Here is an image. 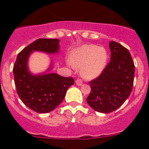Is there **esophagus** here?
<instances>
[{"label": "esophagus", "mask_w": 149, "mask_h": 149, "mask_svg": "<svg viewBox=\"0 0 149 149\" xmlns=\"http://www.w3.org/2000/svg\"><path fill=\"white\" fill-rule=\"evenodd\" d=\"M75 82L77 86H81V85H82L83 84V81L81 78H77L75 81Z\"/></svg>", "instance_id": "1"}]
</instances>
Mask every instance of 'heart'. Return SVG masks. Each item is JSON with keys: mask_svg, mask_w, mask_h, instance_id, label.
<instances>
[{"mask_svg": "<svg viewBox=\"0 0 149 149\" xmlns=\"http://www.w3.org/2000/svg\"><path fill=\"white\" fill-rule=\"evenodd\" d=\"M107 53L102 47L85 45L74 50L71 57L74 66L81 68V74L88 79L98 77L105 68Z\"/></svg>", "mask_w": 149, "mask_h": 149, "instance_id": "1", "label": "heart"}]
</instances>
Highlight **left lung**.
Masks as SVG:
<instances>
[{
	"label": "left lung",
	"instance_id": "obj_1",
	"mask_svg": "<svg viewBox=\"0 0 149 149\" xmlns=\"http://www.w3.org/2000/svg\"><path fill=\"white\" fill-rule=\"evenodd\" d=\"M110 62L98 77L89 81L90 94L86 101L99 113H111L120 107L131 94L135 66L128 50L112 41Z\"/></svg>",
	"mask_w": 149,
	"mask_h": 149
}]
</instances>
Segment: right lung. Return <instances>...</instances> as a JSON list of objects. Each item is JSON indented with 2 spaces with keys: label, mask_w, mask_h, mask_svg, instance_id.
<instances>
[{
  "label": "right lung",
  "mask_w": 149,
  "mask_h": 149,
  "mask_svg": "<svg viewBox=\"0 0 149 149\" xmlns=\"http://www.w3.org/2000/svg\"><path fill=\"white\" fill-rule=\"evenodd\" d=\"M59 41L44 38L34 41L19 52L13 66L14 81L19 98L27 107L39 113L54 110L64 99L68 87L74 84L72 77H63L55 73L32 75L27 69V59L32 51L56 53L59 50Z\"/></svg>",
  "instance_id": "1"
}]
</instances>
